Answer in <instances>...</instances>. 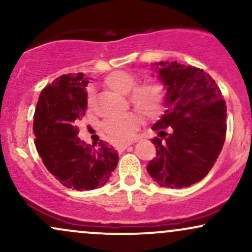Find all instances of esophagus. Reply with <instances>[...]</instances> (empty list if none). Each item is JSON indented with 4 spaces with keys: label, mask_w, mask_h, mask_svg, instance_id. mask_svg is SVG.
Masks as SVG:
<instances>
[{
    "label": "esophagus",
    "mask_w": 252,
    "mask_h": 252,
    "mask_svg": "<svg viewBox=\"0 0 252 252\" xmlns=\"http://www.w3.org/2000/svg\"><path fill=\"white\" fill-rule=\"evenodd\" d=\"M131 144H132V142L131 143H123V144H120V146H117L116 147V150H117V152H123V150H126V148H128V147L129 146H131Z\"/></svg>",
    "instance_id": "esophagus-1"
}]
</instances>
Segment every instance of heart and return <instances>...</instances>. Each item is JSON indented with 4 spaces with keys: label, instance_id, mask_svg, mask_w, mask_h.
Masks as SVG:
<instances>
[{
    "label": "heart",
    "instance_id": "b5f03b06",
    "mask_svg": "<svg viewBox=\"0 0 252 252\" xmlns=\"http://www.w3.org/2000/svg\"><path fill=\"white\" fill-rule=\"evenodd\" d=\"M138 83L135 72L117 70L104 78V84L114 91L128 94V100L134 108L148 120H154L162 114L166 102V88L160 80L152 79ZM88 108H94V96H88ZM140 126V116L131 111L122 117L112 118L103 124V131L116 143L128 142Z\"/></svg>",
    "mask_w": 252,
    "mask_h": 252
}]
</instances>
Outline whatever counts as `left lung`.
<instances>
[{
  "label": "left lung",
  "mask_w": 252,
  "mask_h": 252,
  "mask_svg": "<svg viewBox=\"0 0 252 252\" xmlns=\"http://www.w3.org/2000/svg\"><path fill=\"white\" fill-rule=\"evenodd\" d=\"M168 109L152 129L156 158L147 172L162 187L184 189L215 166L226 136V104L209 73L176 62L154 63Z\"/></svg>",
  "instance_id": "obj_1"
}]
</instances>
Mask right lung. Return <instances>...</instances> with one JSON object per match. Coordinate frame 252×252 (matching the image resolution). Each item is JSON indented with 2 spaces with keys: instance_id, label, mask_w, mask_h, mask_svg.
I'll list each match as a JSON object with an SVG mask.
<instances>
[{
  "instance_id": "1",
  "label": "right lung",
  "mask_w": 252,
  "mask_h": 252,
  "mask_svg": "<svg viewBox=\"0 0 252 252\" xmlns=\"http://www.w3.org/2000/svg\"><path fill=\"white\" fill-rule=\"evenodd\" d=\"M88 83L83 73L58 77L42 90L34 112L37 154L60 184L77 190L104 186L118 163L109 144L100 141L94 149L78 137L77 122L88 106Z\"/></svg>"
}]
</instances>
